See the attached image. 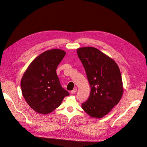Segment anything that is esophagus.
<instances>
[{"label": "esophagus", "instance_id": "1", "mask_svg": "<svg viewBox=\"0 0 147 147\" xmlns=\"http://www.w3.org/2000/svg\"><path fill=\"white\" fill-rule=\"evenodd\" d=\"M77 88H74V89H73V90H72L71 91V94H75L76 92V91H77Z\"/></svg>", "mask_w": 147, "mask_h": 147}]
</instances>
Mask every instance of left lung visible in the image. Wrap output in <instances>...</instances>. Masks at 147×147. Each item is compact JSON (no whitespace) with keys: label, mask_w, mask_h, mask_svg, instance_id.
Here are the masks:
<instances>
[{"label":"left lung","mask_w":147,"mask_h":147,"mask_svg":"<svg viewBox=\"0 0 147 147\" xmlns=\"http://www.w3.org/2000/svg\"><path fill=\"white\" fill-rule=\"evenodd\" d=\"M77 52L91 89L82 108L90 117L102 118L121 98L123 89L120 69L113 59L95 48H80Z\"/></svg>","instance_id":"left-lung-1"}]
</instances>
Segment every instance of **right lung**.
Instances as JSON below:
<instances>
[{
	"instance_id": "right-lung-1",
	"label": "right lung",
	"mask_w": 147,
	"mask_h": 147,
	"mask_svg": "<svg viewBox=\"0 0 147 147\" xmlns=\"http://www.w3.org/2000/svg\"><path fill=\"white\" fill-rule=\"evenodd\" d=\"M65 55L59 49L45 51L30 64L21 81L22 94L29 106L42 114L51 113L69 95L61 86L56 69Z\"/></svg>"
}]
</instances>
